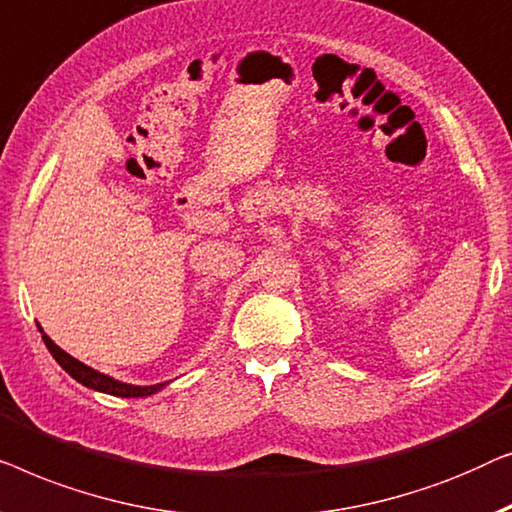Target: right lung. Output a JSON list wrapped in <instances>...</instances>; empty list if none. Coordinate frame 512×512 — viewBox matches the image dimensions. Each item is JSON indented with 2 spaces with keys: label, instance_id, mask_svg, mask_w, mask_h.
I'll list each match as a JSON object with an SVG mask.
<instances>
[{
  "label": "right lung",
  "instance_id": "1",
  "mask_svg": "<svg viewBox=\"0 0 512 512\" xmlns=\"http://www.w3.org/2000/svg\"><path fill=\"white\" fill-rule=\"evenodd\" d=\"M41 338H43V343H46V348L50 350V355L55 357V362L60 364L62 369L69 373L71 378H76L78 383L85 385V387H90V390L113 394V397H150V394L160 392L162 387H164V383L148 385V387L120 383V380H113L109 376H104V373L90 369V366H85L83 362H78V359L67 355V352H64L62 348H57V345L50 341L46 334H41Z\"/></svg>",
  "mask_w": 512,
  "mask_h": 512
}]
</instances>
